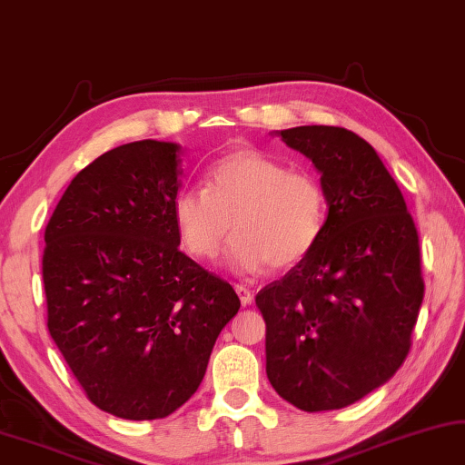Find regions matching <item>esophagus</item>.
Segmentation results:
<instances>
[{
    "instance_id": "1",
    "label": "esophagus",
    "mask_w": 465,
    "mask_h": 465,
    "mask_svg": "<svg viewBox=\"0 0 465 465\" xmlns=\"http://www.w3.org/2000/svg\"><path fill=\"white\" fill-rule=\"evenodd\" d=\"M234 290H237V294L241 298L242 306L253 304V292H251L247 286H242V283H237V286H234Z\"/></svg>"
}]
</instances>
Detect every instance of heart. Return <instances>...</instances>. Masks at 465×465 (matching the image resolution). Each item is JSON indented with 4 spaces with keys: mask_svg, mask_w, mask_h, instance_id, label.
<instances>
[{
    "mask_svg": "<svg viewBox=\"0 0 465 465\" xmlns=\"http://www.w3.org/2000/svg\"><path fill=\"white\" fill-rule=\"evenodd\" d=\"M183 249L210 262L237 232L228 262L239 272L282 270L312 253L327 224V192L311 171L255 146H239L210 167L206 187H185L173 202Z\"/></svg>",
    "mask_w": 465,
    "mask_h": 465,
    "instance_id": "1",
    "label": "heart"
}]
</instances>
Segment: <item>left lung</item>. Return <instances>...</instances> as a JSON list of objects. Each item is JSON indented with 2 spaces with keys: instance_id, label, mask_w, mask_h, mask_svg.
<instances>
[{
  "instance_id": "8db88e82",
  "label": "left lung",
  "mask_w": 465,
  "mask_h": 465,
  "mask_svg": "<svg viewBox=\"0 0 465 465\" xmlns=\"http://www.w3.org/2000/svg\"><path fill=\"white\" fill-rule=\"evenodd\" d=\"M327 192L312 253L259 292L267 378L306 412L337 411L384 384L411 351L425 296L419 232L373 146L339 126H296Z\"/></svg>"
}]
</instances>
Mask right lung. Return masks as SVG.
Wrapping results in <instances>:
<instances>
[{"label": "right lung", "mask_w": 465, "mask_h": 465, "mask_svg": "<svg viewBox=\"0 0 465 465\" xmlns=\"http://www.w3.org/2000/svg\"><path fill=\"white\" fill-rule=\"evenodd\" d=\"M182 146H116L73 177L45 231L48 332L97 409L163 419L239 312L232 286L179 251Z\"/></svg>", "instance_id": "right-lung-1"}]
</instances>
